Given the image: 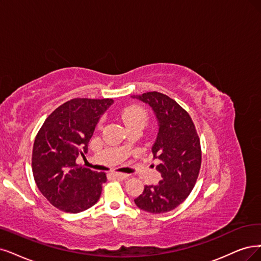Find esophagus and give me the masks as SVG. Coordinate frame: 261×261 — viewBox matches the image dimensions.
I'll return each instance as SVG.
<instances>
[{
	"mask_svg": "<svg viewBox=\"0 0 261 261\" xmlns=\"http://www.w3.org/2000/svg\"><path fill=\"white\" fill-rule=\"evenodd\" d=\"M112 174L119 179H125L127 177H129V174H125V173H119V172H113Z\"/></svg>",
	"mask_w": 261,
	"mask_h": 261,
	"instance_id": "34e87169",
	"label": "esophagus"
}]
</instances>
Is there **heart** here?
<instances>
[{
	"mask_svg": "<svg viewBox=\"0 0 261 261\" xmlns=\"http://www.w3.org/2000/svg\"><path fill=\"white\" fill-rule=\"evenodd\" d=\"M122 119L124 123L127 124V127L134 124L145 125L147 120V114L143 109L139 108V106H131V108L123 112Z\"/></svg>",
	"mask_w": 261,
	"mask_h": 261,
	"instance_id": "b5f03b06",
	"label": "heart"
}]
</instances>
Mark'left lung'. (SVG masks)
<instances>
[{"mask_svg": "<svg viewBox=\"0 0 261 261\" xmlns=\"http://www.w3.org/2000/svg\"><path fill=\"white\" fill-rule=\"evenodd\" d=\"M149 105L158 122V133L152 144L153 159L162 179L144 187L134 203L151 214L167 213L177 207L195 187L201 168V146L189 114L168 95L151 91L132 95Z\"/></svg>", "mask_w": 261, "mask_h": 261, "instance_id": "left-lung-1", "label": "left lung"}]
</instances>
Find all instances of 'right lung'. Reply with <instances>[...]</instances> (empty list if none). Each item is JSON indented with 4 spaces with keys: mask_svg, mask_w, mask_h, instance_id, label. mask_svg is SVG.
Instances as JSON below:
<instances>
[{
    "mask_svg": "<svg viewBox=\"0 0 261 261\" xmlns=\"http://www.w3.org/2000/svg\"><path fill=\"white\" fill-rule=\"evenodd\" d=\"M112 99H72L48 116L34 141L32 171L37 188L66 213H80L100 199L105 173L76 165Z\"/></svg>",
    "mask_w": 261,
    "mask_h": 261,
    "instance_id": "1",
    "label": "right lung"
}]
</instances>
